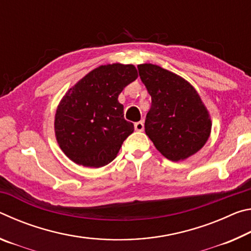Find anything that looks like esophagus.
<instances>
[{
  "label": "esophagus",
  "instance_id": "1",
  "mask_svg": "<svg viewBox=\"0 0 251 251\" xmlns=\"http://www.w3.org/2000/svg\"><path fill=\"white\" fill-rule=\"evenodd\" d=\"M135 130L143 131V130H144V123H143V122L135 123Z\"/></svg>",
  "mask_w": 251,
  "mask_h": 251
}]
</instances>
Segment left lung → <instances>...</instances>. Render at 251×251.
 I'll use <instances>...</instances> for the list:
<instances>
[{"label": "left lung", "instance_id": "obj_1", "mask_svg": "<svg viewBox=\"0 0 251 251\" xmlns=\"http://www.w3.org/2000/svg\"><path fill=\"white\" fill-rule=\"evenodd\" d=\"M151 96L146 135L161 155L184 160L202 148L211 130L209 113L197 91L180 76L154 64L137 66Z\"/></svg>", "mask_w": 251, "mask_h": 251}]
</instances>
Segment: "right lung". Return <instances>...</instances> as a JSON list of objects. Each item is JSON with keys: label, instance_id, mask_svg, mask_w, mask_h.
I'll return each mask as SVG.
<instances>
[{"label": "right lung", "instance_id": "obj_1", "mask_svg": "<svg viewBox=\"0 0 251 251\" xmlns=\"http://www.w3.org/2000/svg\"><path fill=\"white\" fill-rule=\"evenodd\" d=\"M138 77L131 64H107L93 70L70 88L55 114V136L63 152L77 165L103 167L134 131L118 101L122 91Z\"/></svg>", "mask_w": 251, "mask_h": 251}]
</instances>
